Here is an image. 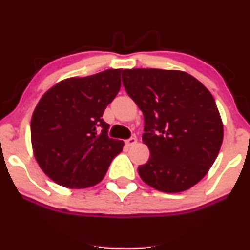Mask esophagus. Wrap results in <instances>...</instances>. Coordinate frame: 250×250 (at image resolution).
I'll return each instance as SVG.
<instances>
[{"mask_svg":"<svg viewBox=\"0 0 250 250\" xmlns=\"http://www.w3.org/2000/svg\"><path fill=\"white\" fill-rule=\"evenodd\" d=\"M136 142H137L136 137H130V139H128L127 141H125V145H127L128 147H133V146L136 145Z\"/></svg>","mask_w":250,"mask_h":250,"instance_id":"esophagus-1","label":"esophagus"}]
</instances>
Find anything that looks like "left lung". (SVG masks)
<instances>
[{
    "label": "left lung",
    "mask_w": 250,
    "mask_h": 250,
    "mask_svg": "<svg viewBox=\"0 0 250 250\" xmlns=\"http://www.w3.org/2000/svg\"><path fill=\"white\" fill-rule=\"evenodd\" d=\"M122 82L145 117L142 141L150 157L137 169L143 182L163 193H180L200 182L223 140L210 91L180 70L125 69Z\"/></svg>",
    "instance_id": "left-lung-1"
}]
</instances>
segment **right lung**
Returning a JSON list of instances; mask_svg holds the SVG:
<instances>
[{"label": "right lung", "instance_id": "obj_1", "mask_svg": "<svg viewBox=\"0 0 250 250\" xmlns=\"http://www.w3.org/2000/svg\"><path fill=\"white\" fill-rule=\"evenodd\" d=\"M121 69L70 77L43 94L31 117V146L40 168L71 189L101 182L125 142L108 136L102 115L121 88Z\"/></svg>", "mask_w": 250, "mask_h": 250}]
</instances>
